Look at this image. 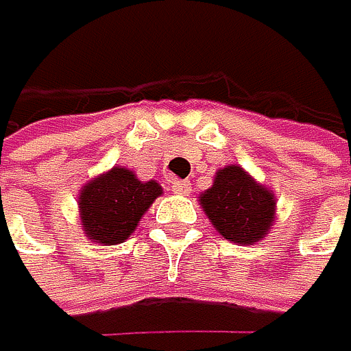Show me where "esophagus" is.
Returning a JSON list of instances; mask_svg holds the SVG:
<instances>
[{
  "label": "esophagus",
  "instance_id": "obj_1",
  "mask_svg": "<svg viewBox=\"0 0 351 351\" xmlns=\"http://www.w3.org/2000/svg\"><path fill=\"white\" fill-rule=\"evenodd\" d=\"M171 189L178 195H186V193H191V182H186V180H176V182L171 184Z\"/></svg>",
  "mask_w": 351,
  "mask_h": 351
}]
</instances>
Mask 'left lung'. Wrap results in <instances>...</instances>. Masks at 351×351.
<instances>
[{
	"label": "left lung",
	"mask_w": 351,
	"mask_h": 351,
	"mask_svg": "<svg viewBox=\"0 0 351 351\" xmlns=\"http://www.w3.org/2000/svg\"><path fill=\"white\" fill-rule=\"evenodd\" d=\"M199 206L217 233L239 246L264 239L277 217L275 193L239 165L219 169L210 189L199 193Z\"/></svg>",
	"instance_id": "1"
}]
</instances>
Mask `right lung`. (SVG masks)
<instances>
[{
	"instance_id": "1",
	"label": "right lung",
	"mask_w": 351,
	"mask_h": 351,
	"mask_svg": "<svg viewBox=\"0 0 351 351\" xmlns=\"http://www.w3.org/2000/svg\"><path fill=\"white\" fill-rule=\"evenodd\" d=\"M160 195L162 186L156 180L143 182L127 167L99 173L79 191V219L85 237L103 246L123 244Z\"/></svg>"
}]
</instances>
